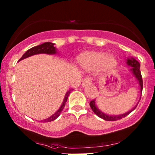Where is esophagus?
I'll use <instances>...</instances> for the list:
<instances>
[{"instance_id":"34e87169","label":"esophagus","mask_w":155,"mask_h":155,"mask_svg":"<svg viewBox=\"0 0 155 155\" xmlns=\"http://www.w3.org/2000/svg\"><path fill=\"white\" fill-rule=\"evenodd\" d=\"M92 83V78L91 77H87L83 81V86L85 87L86 85H89Z\"/></svg>"}]
</instances>
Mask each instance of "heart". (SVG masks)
<instances>
[{"instance_id": "1", "label": "heart", "mask_w": 155, "mask_h": 155, "mask_svg": "<svg viewBox=\"0 0 155 155\" xmlns=\"http://www.w3.org/2000/svg\"><path fill=\"white\" fill-rule=\"evenodd\" d=\"M78 62L86 70H95L101 66L104 70H110L117 64L115 57L103 51L84 52L78 57Z\"/></svg>"}]
</instances>
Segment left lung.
Here are the masks:
<instances>
[{
    "label": "left lung",
    "instance_id": "left-lung-1",
    "mask_svg": "<svg viewBox=\"0 0 155 155\" xmlns=\"http://www.w3.org/2000/svg\"><path fill=\"white\" fill-rule=\"evenodd\" d=\"M127 63L128 65L131 67V72H132V73L134 74V76L136 77L137 79L138 80L139 85H140V87H141L140 91H141V93H142V89H143V81H142V74H141V71H140V64H139L138 61L136 60L134 58H131V59L128 58ZM137 105L133 108L132 110H131L130 111L126 113V114H122V115L110 116V115H107V114H104V113L101 111L100 110L97 108V107L95 104V100H92L91 102H90V106H91V109H92L93 111L94 112L97 116H99V117L101 118H103V119L106 120V121H117V120H120L121 119V118L126 117V116L129 115L131 112H132L133 110L136 108Z\"/></svg>",
    "mask_w": 155,
    "mask_h": 155
}]
</instances>
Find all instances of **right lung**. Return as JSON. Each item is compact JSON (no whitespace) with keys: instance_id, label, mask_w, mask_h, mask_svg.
I'll return each instance as SVG.
<instances>
[{"instance_id":"add662e5","label":"right lung","mask_w":155,"mask_h":155,"mask_svg":"<svg viewBox=\"0 0 155 155\" xmlns=\"http://www.w3.org/2000/svg\"><path fill=\"white\" fill-rule=\"evenodd\" d=\"M57 52L56 51V48L54 47V44L51 43V42H45L44 44H41V45L36 46V47H32V48L29 49L28 50H27L26 52L23 54V56L21 57V59H19L18 61L24 60L25 58H27V57L32 56V55L34 54H55ZM70 92H71V90L68 91L65 94V97H64V101H63L62 106L59 110L55 113L54 114H53L52 116H51L50 117L47 118V119L43 120V122H50L54 121V120L56 119V118L58 117L60 115L61 112L62 111L63 108H64V106H65V104L68 101V96L70 95Z\"/></svg>"}]
</instances>
